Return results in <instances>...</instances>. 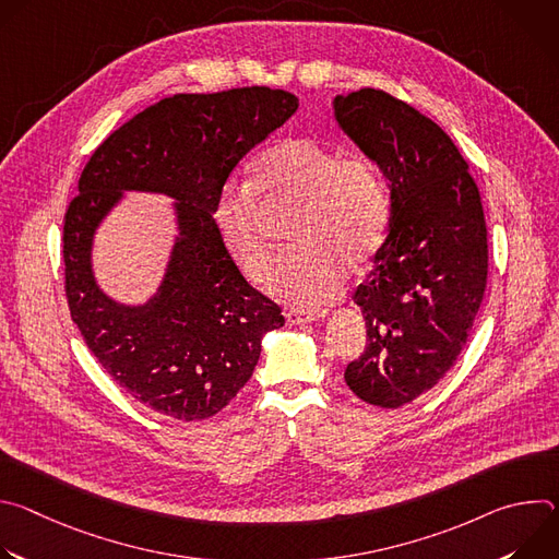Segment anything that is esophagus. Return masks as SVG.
Returning <instances> with one entry per match:
<instances>
[{
  "instance_id": "obj_1",
  "label": "esophagus",
  "mask_w": 559,
  "mask_h": 559,
  "mask_svg": "<svg viewBox=\"0 0 559 559\" xmlns=\"http://www.w3.org/2000/svg\"><path fill=\"white\" fill-rule=\"evenodd\" d=\"M330 311L328 309H316V311H305V309H289L285 311V321L289 325H302V323H313V321H321Z\"/></svg>"
}]
</instances>
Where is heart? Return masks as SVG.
Instances as JSON below:
<instances>
[{"label": "heart", "mask_w": 559, "mask_h": 559, "mask_svg": "<svg viewBox=\"0 0 559 559\" xmlns=\"http://www.w3.org/2000/svg\"><path fill=\"white\" fill-rule=\"evenodd\" d=\"M338 153L318 139L289 136L267 147L250 175L257 194L298 203L289 227L298 246L278 261L270 292L305 309L328 302L341 289L347 265H367L389 225V194L376 166L365 156ZM210 216L238 272L263 283L274 254L250 190L223 188Z\"/></svg>", "instance_id": "b5f03b06"}]
</instances>
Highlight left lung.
Returning a JSON list of instances; mask_svg holds the SVG:
<instances>
[{
    "label": "left lung",
    "instance_id": "1",
    "mask_svg": "<svg viewBox=\"0 0 559 559\" xmlns=\"http://www.w3.org/2000/svg\"><path fill=\"white\" fill-rule=\"evenodd\" d=\"M347 136L389 181V234L354 292L367 325L345 382L360 401L397 409L444 378L480 309L489 246L480 192L449 134L389 93L334 99Z\"/></svg>",
    "mask_w": 559,
    "mask_h": 559
}]
</instances>
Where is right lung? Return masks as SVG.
I'll return each instance as SVG.
<instances>
[{"instance_id": "obj_1", "label": "right lung", "mask_w": 559, "mask_h": 559, "mask_svg": "<svg viewBox=\"0 0 559 559\" xmlns=\"http://www.w3.org/2000/svg\"><path fill=\"white\" fill-rule=\"evenodd\" d=\"M298 108L267 86L175 95L115 130L91 156L63 221L66 298L108 376L145 407L183 420L218 414L252 378L281 307L223 250L212 205L236 164ZM123 191L176 199V248L143 306L106 297L92 274V238Z\"/></svg>"}]
</instances>
